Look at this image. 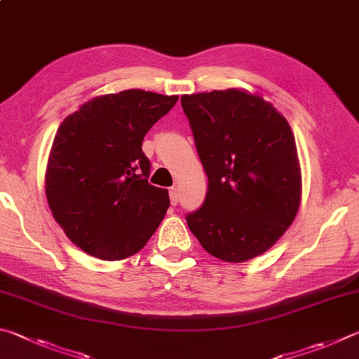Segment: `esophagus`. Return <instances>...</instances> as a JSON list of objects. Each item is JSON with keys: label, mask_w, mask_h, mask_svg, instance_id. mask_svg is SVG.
<instances>
[{"label": "esophagus", "mask_w": 359, "mask_h": 359, "mask_svg": "<svg viewBox=\"0 0 359 359\" xmlns=\"http://www.w3.org/2000/svg\"><path fill=\"white\" fill-rule=\"evenodd\" d=\"M169 198H171L172 205H177V202H179V190H177V188L172 187L171 190H169Z\"/></svg>", "instance_id": "1"}]
</instances>
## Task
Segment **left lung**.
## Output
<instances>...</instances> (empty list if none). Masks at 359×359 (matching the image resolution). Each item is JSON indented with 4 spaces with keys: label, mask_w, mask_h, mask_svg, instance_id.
I'll list each match as a JSON object with an SVG mask.
<instances>
[{
    "label": "left lung",
    "mask_w": 359,
    "mask_h": 359,
    "mask_svg": "<svg viewBox=\"0 0 359 359\" xmlns=\"http://www.w3.org/2000/svg\"><path fill=\"white\" fill-rule=\"evenodd\" d=\"M208 187L187 217L202 248L224 262H246L275 245L302 204L295 136L275 105L229 88L182 95Z\"/></svg>",
    "instance_id": "1"
}]
</instances>
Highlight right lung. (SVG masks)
I'll use <instances>...</instances> for the list:
<instances>
[{
	"instance_id": "obj_1",
	"label": "right lung",
	"mask_w": 359,
	"mask_h": 359,
	"mask_svg": "<svg viewBox=\"0 0 359 359\" xmlns=\"http://www.w3.org/2000/svg\"><path fill=\"white\" fill-rule=\"evenodd\" d=\"M177 95L142 89L84 102L61 122L45 171V196L67 238L89 256L122 260L144 248L169 207L149 185L142 140Z\"/></svg>"
}]
</instances>
